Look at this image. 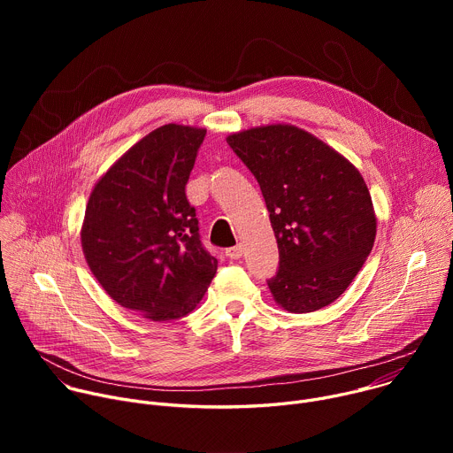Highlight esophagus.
I'll return each instance as SVG.
<instances>
[{
  "instance_id": "obj_1",
  "label": "esophagus",
  "mask_w": 453,
  "mask_h": 453,
  "mask_svg": "<svg viewBox=\"0 0 453 453\" xmlns=\"http://www.w3.org/2000/svg\"><path fill=\"white\" fill-rule=\"evenodd\" d=\"M242 254H243V247L242 245H234V247L226 249V256L231 257V260H238V257H242Z\"/></svg>"
}]
</instances>
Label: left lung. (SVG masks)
<instances>
[{
  "instance_id": "1",
  "label": "left lung",
  "mask_w": 453,
  "mask_h": 453,
  "mask_svg": "<svg viewBox=\"0 0 453 453\" xmlns=\"http://www.w3.org/2000/svg\"><path fill=\"white\" fill-rule=\"evenodd\" d=\"M227 145L256 177L280 249L267 281L292 313L332 304L362 269L376 217L360 172L325 142L294 125L254 127Z\"/></svg>"
}]
</instances>
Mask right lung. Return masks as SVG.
Masks as SVG:
<instances>
[{
  "instance_id": "1",
  "label": "right lung",
  "mask_w": 453,
  "mask_h": 453,
  "mask_svg": "<svg viewBox=\"0 0 453 453\" xmlns=\"http://www.w3.org/2000/svg\"><path fill=\"white\" fill-rule=\"evenodd\" d=\"M204 136L197 127L156 128L105 172L88 201L81 240L91 273L118 304L150 320L189 313L217 274L186 199Z\"/></svg>"
}]
</instances>
